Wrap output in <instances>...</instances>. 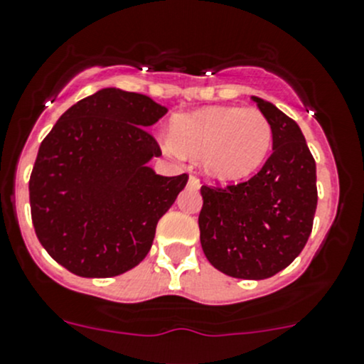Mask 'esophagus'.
<instances>
[{"label": "esophagus", "instance_id": "esophagus-1", "mask_svg": "<svg viewBox=\"0 0 364 364\" xmlns=\"http://www.w3.org/2000/svg\"><path fill=\"white\" fill-rule=\"evenodd\" d=\"M188 186H190V188H199V179H197L196 178V176H190V178H188Z\"/></svg>", "mask_w": 364, "mask_h": 364}]
</instances>
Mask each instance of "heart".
<instances>
[{"instance_id":"obj_1","label":"heart","mask_w":364,"mask_h":364,"mask_svg":"<svg viewBox=\"0 0 364 364\" xmlns=\"http://www.w3.org/2000/svg\"><path fill=\"white\" fill-rule=\"evenodd\" d=\"M270 144L272 126L257 108L229 105L176 115L165 149L174 156L200 158L210 176L236 181L263 164Z\"/></svg>"}]
</instances>
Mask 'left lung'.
Here are the masks:
<instances>
[{"label":"left lung","mask_w":364,"mask_h":364,"mask_svg":"<svg viewBox=\"0 0 364 364\" xmlns=\"http://www.w3.org/2000/svg\"><path fill=\"white\" fill-rule=\"evenodd\" d=\"M272 126V154L238 185H203L200 245L217 270L238 279H267L304 249L316 211V165L294 119L252 97Z\"/></svg>","instance_id":"obj_1"}]
</instances>
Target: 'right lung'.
Listing matches in <instances>:
<instances>
[{
  "label": "right lung",
  "mask_w": 364,
  "mask_h": 364,
  "mask_svg": "<svg viewBox=\"0 0 364 364\" xmlns=\"http://www.w3.org/2000/svg\"><path fill=\"white\" fill-rule=\"evenodd\" d=\"M167 114L151 97L103 88L77 101L38 147L30 176L35 235L80 277H115L149 252L156 224L188 176L149 167L161 149L146 128Z\"/></svg>",
  "instance_id": "obj_1"
}]
</instances>
